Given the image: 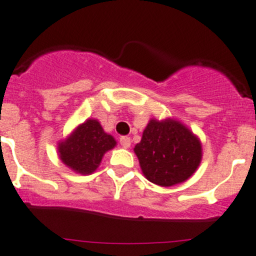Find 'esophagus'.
Instances as JSON below:
<instances>
[{"instance_id": "34e87169", "label": "esophagus", "mask_w": 256, "mask_h": 256, "mask_svg": "<svg viewBox=\"0 0 256 256\" xmlns=\"http://www.w3.org/2000/svg\"><path fill=\"white\" fill-rule=\"evenodd\" d=\"M120 144L124 148H128V147L131 146V138H128V136H121Z\"/></svg>"}]
</instances>
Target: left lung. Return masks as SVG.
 Returning a JSON list of instances; mask_svg holds the SVG:
<instances>
[{
    "instance_id": "obj_1",
    "label": "left lung",
    "mask_w": 256,
    "mask_h": 256,
    "mask_svg": "<svg viewBox=\"0 0 256 256\" xmlns=\"http://www.w3.org/2000/svg\"><path fill=\"white\" fill-rule=\"evenodd\" d=\"M134 151L144 177L161 187L187 180L202 160L200 138L174 118L150 120Z\"/></svg>"
}]
</instances>
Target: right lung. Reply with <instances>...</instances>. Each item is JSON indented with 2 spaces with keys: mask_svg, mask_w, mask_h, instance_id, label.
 Returning <instances> with one entry per match:
<instances>
[{
  "mask_svg": "<svg viewBox=\"0 0 256 256\" xmlns=\"http://www.w3.org/2000/svg\"><path fill=\"white\" fill-rule=\"evenodd\" d=\"M116 146L115 138L95 118H88L58 144L62 162L76 174H90L99 167L105 152Z\"/></svg>",
  "mask_w": 256,
  "mask_h": 256,
  "instance_id": "obj_1",
  "label": "right lung"
}]
</instances>
